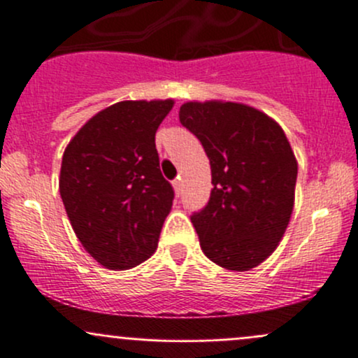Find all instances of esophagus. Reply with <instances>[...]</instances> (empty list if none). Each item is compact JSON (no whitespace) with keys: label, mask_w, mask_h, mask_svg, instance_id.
I'll return each mask as SVG.
<instances>
[{"label":"esophagus","mask_w":358,"mask_h":358,"mask_svg":"<svg viewBox=\"0 0 358 358\" xmlns=\"http://www.w3.org/2000/svg\"><path fill=\"white\" fill-rule=\"evenodd\" d=\"M173 189H175L176 194H180V189H182V180H180V176L176 180H173Z\"/></svg>","instance_id":"esophagus-1"}]
</instances>
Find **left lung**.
<instances>
[{
  "label": "left lung",
  "instance_id": "obj_1",
  "mask_svg": "<svg viewBox=\"0 0 358 358\" xmlns=\"http://www.w3.org/2000/svg\"><path fill=\"white\" fill-rule=\"evenodd\" d=\"M180 121L211 164V197L190 218L202 252L248 272L275 251L289 225L298 176L289 140L275 119L239 102H187Z\"/></svg>",
  "mask_w": 358,
  "mask_h": 358
}]
</instances>
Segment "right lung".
<instances>
[{
    "label": "right lung",
    "instance_id": "add662e5",
    "mask_svg": "<svg viewBox=\"0 0 358 358\" xmlns=\"http://www.w3.org/2000/svg\"><path fill=\"white\" fill-rule=\"evenodd\" d=\"M175 100H122L96 112L64 150L59 190L83 248L109 270L154 255L173 206L156 131Z\"/></svg>",
    "mask_w": 358,
    "mask_h": 358
}]
</instances>
